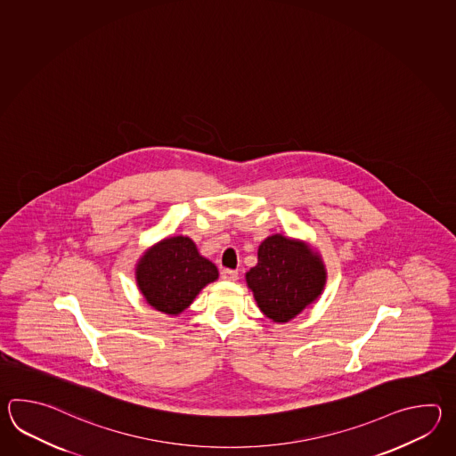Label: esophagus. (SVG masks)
I'll use <instances>...</instances> for the list:
<instances>
[{"instance_id":"obj_1","label":"esophagus","mask_w":456,"mask_h":456,"mask_svg":"<svg viewBox=\"0 0 456 456\" xmlns=\"http://www.w3.org/2000/svg\"><path fill=\"white\" fill-rule=\"evenodd\" d=\"M222 279L228 281H238V271H232V269H224V271H222Z\"/></svg>"}]
</instances>
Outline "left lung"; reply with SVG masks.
Instances as JSON below:
<instances>
[{"label":"left lung","instance_id":"8db88e82","mask_svg":"<svg viewBox=\"0 0 456 456\" xmlns=\"http://www.w3.org/2000/svg\"><path fill=\"white\" fill-rule=\"evenodd\" d=\"M326 281L328 271L318 249L281 232L259 244L257 264L246 272L259 310L279 324L297 318L318 300Z\"/></svg>","mask_w":456,"mask_h":456}]
</instances>
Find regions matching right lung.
<instances>
[{
  "instance_id": "1",
  "label": "right lung",
  "mask_w": 456,
  "mask_h": 456,
  "mask_svg": "<svg viewBox=\"0 0 456 456\" xmlns=\"http://www.w3.org/2000/svg\"><path fill=\"white\" fill-rule=\"evenodd\" d=\"M216 279L218 269L214 262L183 234L155 242L135 264L138 290L151 308L167 316L181 314Z\"/></svg>"
}]
</instances>
